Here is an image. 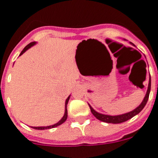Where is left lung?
Listing matches in <instances>:
<instances>
[{
    "instance_id": "obj_1",
    "label": "left lung",
    "mask_w": 158,
    "mask_h": 158,
    "mask_svg": "<svg viewBox=\"0 0 158 158\" xmlns=\"http://www.w3.org/2000/svg\"><path fill=\"white\" fill-rule=\"evenodd\" d=\"M132 45H134L133 43H131ZM150 89H151V78L150 77V81H149V85H148V89L147 92H146V94L145 96L144 99L142 100V102L141 103L139 107H137L135 110L130 111V112L125 113V114H123V115H104V114H101V113H99L97 111H95L93 107L90 106V104H89V107H90V110H91V112L93 113V115L96 117L97 119L102 121V122H105L107 123H121L126 122L128 119L131 118L132 117H134L135 115H138L141 111H142L144 107L146 106V103L148 101V99H149V96H150Z\"/></svg>"
}]
</instances>
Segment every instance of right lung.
<instances>
[{"label": "right lung", "instance_id": "right-lung-1", "mask_svg": "<svg viewBox=\"0 0 158 158\" xmlns=\"http://www.w3.org/2000/svg\"><path fill=\"white\" fill-rule=\"evenodd\" d=\"M35 42H32V43H29L28 45H27L26 47L23 48V51H21V53H20V54H19V56L20 55H22V54H23V53L25 52L26 51H27L30 47H31L32 46H34L35 44ZM69 97H70V95H69V96H68V98L66 99V100H65V113H64V115L63 117H62L61 119H60V121H58L57 123L54 124V125H51V126H47V127H31L32 128H34V129H36V130H46V129H51V128H54L56 127L59 126V125H61V124L63 123L64 122H65V120L67 119V104H68V102H69Z\"/></svg>", "mask_w": 158, "mask_h": 158}]
</instances>
